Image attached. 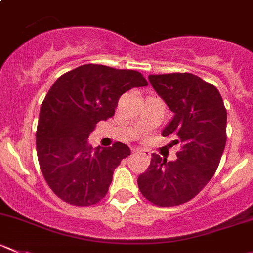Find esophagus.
<instances>
[{
  "instance_id": "34e87169",
  "label": "esophagus",
  "mask_w": 253,
  "mask_h": 253,
  "mask_svg": "<svg viewBox=\"0 0 253 253\" xmlns=\"http://www.w3.org/2000/svg\"><path fill=\"white\" fill-rule=\"evenodd\" d=\"M134 154H143L144 157H147V158H149L151 157V152L149 151H133Z\"/></svg>"
}]
</instances>
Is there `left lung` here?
Here are the masks:
<instances>
[{
  "label": "left lung",
  "instance_id": "8db88e82",
  "mask_svg": "<svg viewBox=\"0 0 253 253\" xmlns=\"http://www.w3.org/2000/svg\"><path fill=\"white\" fill-rule=\"evenodd\" d=\"M148 80L174 114L162 136L175 137L181 151L170 162L152 154L137 183L154 205L174 207L193 199L216 171L226 144V109L219 90L190 73L149 75Z\"/></svg>",
  "mask_w": 253,
  "mask_h": 253
}]
</instances>
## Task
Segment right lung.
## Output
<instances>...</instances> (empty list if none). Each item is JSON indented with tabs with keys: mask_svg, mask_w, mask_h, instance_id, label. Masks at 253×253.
<instances>
[{
	"mask_svg": "<svg viewBox=\"0 0 253 253\" xmlns=\"http://www.w3.org/2000/svg\"><path fill=\"white\" fill-rule=\"evenodd\" d=\"M147 85L136 70L85 64L49 89L39 112L37 156L44 179L61 200L89 207L106 195L114 170L131 149L121 142L92 148L87 138L97 122L114 116L122 94Z\"/></svg>",
	"mask_w": 253,
	"mask_h": 253,
	"instance_id": "obj_1",
	"label": "right lung"
}]
</instances>
